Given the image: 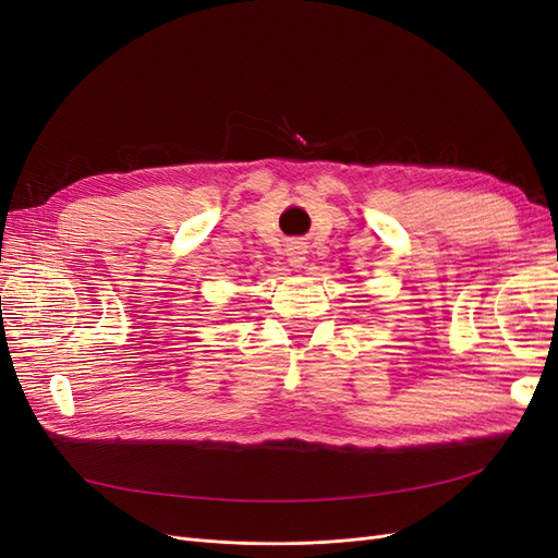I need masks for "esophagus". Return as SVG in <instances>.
<instances>
[{
	"instance_id": "obj_1",
	"label": "esophagus",
	"mask_w": 558,
	"mask_h": 558,
	"mask_svg": "<svg viewBox=\"0 0 558 558\" xmlns=\"http://www.w3.org/2000/svg\"><path fill=\"white\" fill-rule=\"evenodd\" d=\"M289 263H291L293 267H302V265H305V248H302L300 242H293V244L289 246Z\"/></svg>"
}]
</instances>
